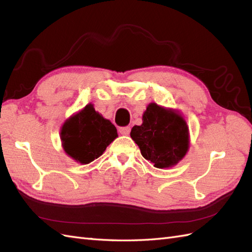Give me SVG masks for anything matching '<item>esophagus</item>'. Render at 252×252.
<instances>
[{
	"label": "esophagus",
	"instance_id": "obj_1",
	"mask_svg": "<svg viewBox=\"0 0 252 252\" xmlns=\"http://www.w3.org/2000/svg\"><path fill=\"white\" fill-rule=\"evenodd\" d=\"M119 132H120L121 134H123V135H128L129 133H130V127H129V126L120 127Z\"/></svg>",
	"mask_w": 252,
	"mask_h": 252
}]
</instances>
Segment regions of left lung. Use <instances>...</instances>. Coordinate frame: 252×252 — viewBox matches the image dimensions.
Here are the masks:
<instances>
[{
    "label": "left lung",
    "instance_id": "obj_1",
    "mask_svg": "<svg viewBox=\"0 0 252 252\" xmlns=\"http://www.w3.org/2000/svg\"><path fill=\"white\" fill-rule=\"evenodd\" d=\"M142 125L132 127L130 136L142 156L159 169L182 161L189 149V128L181 112L150 103L143 113Z\"/></svg>",
    "mask_w": 252,
    "mask_h": 252
}]
</instances>
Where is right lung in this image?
<instances>
[{"label": "right lung", "mask_w": 252, "mask_h": 252, "mask_svg": "<svg viewBox=\"0 0 252 252\" xmlns=\"http://www.w3.org/2000/svg\"><path fill=\"white\" fill-rule=\"evenodd\" d=\"M60 138L66 155L77 163L86 165L104 154L108 145L118 138V131L89 103L65 121Z\"/></svg>", "instance_id": "add662e5"}]
</instances>
